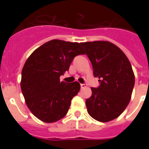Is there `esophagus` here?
Segmentation results:
<instances>
[{
  "instance_id": "1",
  "label": "esophagus",
  "mask_w": 149,
  "mask_h": 149,
  "mask_svg": "<svg viewBox=\"0 0 149 149\" xmlns=\"http://www.w3.org/2000/svg\"><path fill=\"white\" fill-rule=\"evenodd\" d=\"M80 87H81L82 89L86 88V84H80Z\"/></svg>"
}]
</instances>
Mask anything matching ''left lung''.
<instances>
[{"mask_svg":"<svg viewBox=\"0 0 149 149\" xmlns=\"http://www.w3.org/2000/svg\"><path fill=\"white\" fill-rule=\"evenodd\" d=\"M90 58L93 76L100 82L91 88L92 96L86 100L87 112L95 120L108 122L122 113L132 97L134 74L125 54L107 41L82 42Z\"/></svg>","mask_w":149,"mask_h":149,"instance_id":"obj_1","label":"left lung"}]
</instances>
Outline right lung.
<instances>
[{
    "instance_id": "obj_1",
    "label": "right lung",
    "mask_w": 149,
    "mask_h": 149,
    "mask_svg": "<svg viewBox=\"0 0 149 149\" xmlns=\"http://www.w3.org/2000/svg\"><path fill=\"white\" fill-rule=\"evenodd\" d=\"M84 54L80 43L53 39L31 54L22 72L21 88L27 106L39 120L56 122L67 113L80 90L78 82H60L75 56Z\"/></svg>"
}]
</instances>
